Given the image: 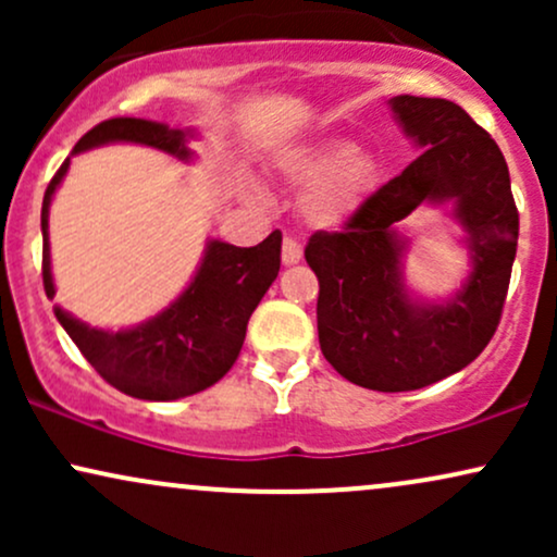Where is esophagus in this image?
<instances>
[{"label": "esophagus", "instance_id": "34e87169", "mask_svg": "<svg viewBox=\"0 0 557 557\" xmlns=\"http://www.w3.org/2000/svg\"><path fill=\"white\" fill-rule=\"evenodd\" d=\"M300 259H304V248H300V243L296 238H285L283 240V264L285 267L298 264Z\"/></svg>", "mask_w": 557, "mask_h": 557}]
</instances>
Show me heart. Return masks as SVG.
<instances>
[{
    "label": "heart",
    "instance_id": "1",
    "mask_svg": "<svg viewBox=\"0 0 557 557\" xmlns=\"http://www.w3.org/2000/svg\"><path fill=\"white\" fill-rule=\"evenodd\" d=\"M285 183L306 188L300 194V214L311 227L335 230L354 220L372 196L380 164L367 149L345 136L319 138L314 144L285 151L274 162ZM246 194L261 201V188L246 185Z\"/></svg>",
    "mask_w": 557,
    "mask_h": 557
}]
</instances>
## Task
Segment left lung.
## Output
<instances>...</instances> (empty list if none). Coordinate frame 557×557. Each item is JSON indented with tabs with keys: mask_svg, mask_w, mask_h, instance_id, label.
Masks as SVG:
<instances>
[{
	"mask_svg": "<svg viewBox=\"0 0 557 557\" xmlns=\"http://www.w3.org/2000/svg\"><path fill=\"white\" fill-rule=\"evenodd\" d=\"M389 110L421 154L341 233L311 235L306 261L319 280L324 359L354 385L406 393L461 372L487 348L513 270L519 212L503 151L461 107L403 94ZM421 202H450L470 251V277L445 301L413 297L401 274L410 242L397 222Z\"/></svg>",
	"mask_w": 557,
	"mask_h": 557,
	"instance_id": "left-lung-1",
	"label": "left lung"
}]
</instances>
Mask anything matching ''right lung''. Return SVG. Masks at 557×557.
Returning a JSON list of instances; mask_svg holds the SVG:
<instances>
[{
    "instance_id": "add662e5",
    "label": "right lung",
    "mask_w": 557,
    "mask_h": 557,
    "mask_svg": "<svg viewBox=\"0 0 557 557\" xmlns=\"http://www.w3.org/2000/svg\"><path fill=\"white\" fill-rule=\"evenodd\" d=\"M194 136L190 127L183 131L151 120L114 117L91 127L75 144L73 154L107 144H140L190 162L194 151L188 149V140ZM67 168L70 157L47 185L41 207L47 298H54L57 293L49 253V207ZM280 230L251 248H238L214 238L207 240L201 264L188 287L168 309L136 327H88L60 306H54V317L86 361L120 393L140 400L185 398L220 382L238 359L248 319L280 272Z\"/></svg>"
}]
</instances>
